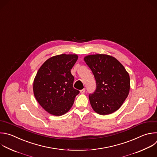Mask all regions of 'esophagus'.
I'll list each match as a JSON object with an SVG mask.
<instances>
[{"label": "esophagus", "instance_id": "34e87169", "mask_svg": "<svg viewBox=\"0 0 157 157\" xmlns=\"http://www.w3.org/2000/svg\"><path fill=\"white\" fill-rule=\"evenodd\" d=\"M85 91H86V89H85V88H84L80 90V92H81V94H84Z\"/></svg>", "mask_w": 157, "mask_h": 157}]
</instances>
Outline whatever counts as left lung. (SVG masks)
<instances>
[{
	"instance_id": "1",
	"label": "left lung",
	"mask_w": 157,
	"mask_h": 157,
	"mask_svg": "<svg viewBox=\"0 0 157 157\" xmlns=\"http://www.w3.org/2000/svg\"><path fill=\"white\" fill-rule=\"evenodd\" d=\"M84 61L96 82L95 90L89 95L93 110L101 115L118 110L127 98L130 78L122 64L115 58L103 54L90 55Z\"/></svg>"
}]
</instances>
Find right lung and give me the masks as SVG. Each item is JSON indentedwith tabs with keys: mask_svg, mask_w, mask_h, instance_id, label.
Here are the masks:
<instances>
[{
	"mask_svg": "<svg viewBox=\"0 0 157 157\" xmlns=\"http://www.w3.org/2000/svg\"><path fill=\"white\" fill-rule=\"evenodd\" d=\"M77 55L62 54L47 60L39 69L33 83L36 99L48 113L61 116L70 110L79 93L73 87L71 70Z\"/></svg>",
	"mask_w": 157,
	"mask_h": 157,
	"instance_id": "right-lung-1",
	"label": "right lung"
}]
</instances>
